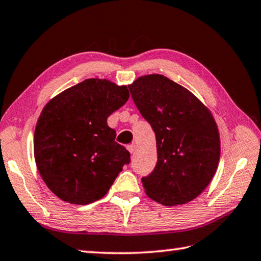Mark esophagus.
<instances>
[{
  "mask_svg": "<svg viewBox=\"0 0 261 261\" xmlns=\"http://www.w3.org/2000/svg\"><path fill=\"white\" fill-rule=\"evenodd\" d=\"M136 148H137L136 144H130L129 146H127V151H129L130 153H134L136 151Z\"/></svg>",
  "mask_w": 261,
  "mask_h": 261,
  "instance_id": "34e87169",
  "label": "esophagus"
}]
</instances>
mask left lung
<instances>
[{"mask_svg": "<svg viewBox=\"0 0 261 261\" xmlns=\"http://www.w3.org/2000/svg\"><path fill=\"white\" fill-rule=\"evenodd\" d=\"M129 90L156 138L158 162L141 178L147 196L166 206L193 200L218 168L220 137L213 116L191 92L162 74L139 77Z\"/></svg>", "mask_w": 261, "mask_h": 261, "instance_id": "obj_1", "label": "left lung"}]
</instances>
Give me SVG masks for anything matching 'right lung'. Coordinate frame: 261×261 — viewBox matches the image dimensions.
<instances>
[{
	"instance_id": "obj_1",
	"label": "right lung",
	"mask_w": 261,
	"mask_h": 261,
	"mask_svg": "<svg viewBox=\"0 0 261 261\" xmlns=\"http://www.w3.org/2000/svg\"><path fill=\"white\" fill-rule=\"evenodd\" d=\"M129 99L126 86L86 79L42 109L34 132V158L43 182L60 199L86 205L102 198L130 153L115 141L107 118Z\"/></svg>"
}]
</instances>
